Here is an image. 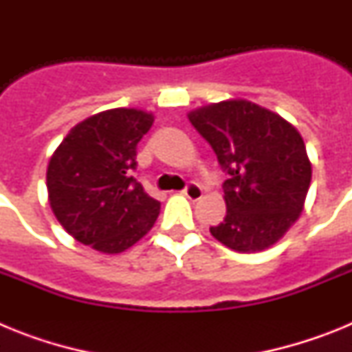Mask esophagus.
Masks as SVG:
<instances>
[{
	"instance_id": "34e87169",
	"label": "esophagus",
	"mask_w": 352,
	"mask_h": 352,
	"mask_svg": "<svg viewBox=\"0 0 352 352\" xmlns=\"http://www.w3.org/2000/svg\"><path fill=\"white\" fill-rule=\"evenodd\" d=\"M183 195L190 199V201H199V199L203 197V188H201V185L192 182L183 188Z\"/></svg>"
}]
</instances>
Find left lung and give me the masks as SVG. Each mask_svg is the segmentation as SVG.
<instances>
[{
    "mask_svg": "<svg viewBox=\"0 0 352 352\" xmlns=\"http://www.w3.org/2000/svg\"><path fill=\"white\" fill-rule=\"evenodd\" d=\"M188 120L227 174V213L223 222L210 227L213 238L236 252L272 247L298 220L312 179L300 132L248 100L206 105Z\"/></svg>",
    "mask_w": 352,
    "mask_h": 352,
    "instance_id": "8db88e82",
    "label": "left lung"
}]
</instances>
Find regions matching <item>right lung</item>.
<instances>
[{"instance_id":"right-lung-1","label":"right lung","mask_w":352,"mask_h":352,"mask_svg":"<svg viewBox=\"0 0 352 352\" xmlns=\"http://www.w3.org/2000/svg\"><path fill=\"white\" fill-rule=\"evenodd\" d=\"M153 114L111 109L68 132L47 167L49 204L65 231L104 254H120L153 227L160 203L133 178L138 144Z\"/></svg>"}]
</instances>
